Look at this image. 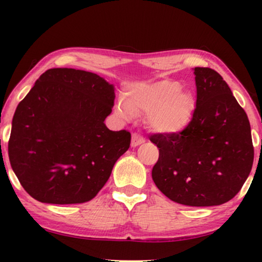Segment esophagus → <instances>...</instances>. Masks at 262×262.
<instances>
[{
  "label": "esophagus",
  "instance_id": "obj_1",
  "mask_svg": "<svg viewBox=\"0 0 262 262\" xmlns=\"http://www.w3.org/2000/svg\"><path fill=\"white\" fill-rule=\"evenodd\" d=\"M145 142V139H144V137H143V136H141L139 134H132V138H131V145L132 146H138V145H141V144H143V143Z\"/></svg>",
  "mask_w": 262,
  "mask_h": 262
}]
</instances>
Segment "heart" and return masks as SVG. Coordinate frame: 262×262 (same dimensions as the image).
I'll list each match as a JSON object with an SVG mask.
<instances>
[{
	"label": "heart",
	"instance_id": "obj_1",
	"mask_svg": "<svg viewBox=\"0 0 262 262\" xmlns=\"http://www.w3.org/2000/svg\"><path fill=\"white\" fill-rule=\"evenodd\" d=\"M119 107L124 117L146 113V124L152 131L166 136L181 134L194 116L196 100L180 82L163 80L141 84L123 95Z\"/></svg>",
	"mask_w": 262,
	"mask_h": 262
}]
</instances>
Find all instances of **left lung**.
<instances>
[{
    "mask_svg": "<svg viewBox=\"0 0 262 262\" xmlns=\"http://www.w3.org/2000/svg\"><path fill=\"white\" fill-rule=\"evenodd\" d=\"M196 108L181 134H155L157 188L175 203L214 206L239 192L252 170L254 148L245 110L216 70L194 68Z\"/></svg>",
    "mask_w": 262,
    "mask_h": 262,
    "instance_id": "obj_1",
    "label": "left lung"
}]
</instances>
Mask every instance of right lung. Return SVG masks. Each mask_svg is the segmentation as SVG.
<instances>
[{
  "label": "right lung",
  "mask_w": 262,
  "mask_h": 262,
  "mask_svg": "<svg viewBox=\"0 0 262 262\" xmlns=\"http://www.w3.org/2000/svg\"><path fill=\"white\" fill-rule=\"evenodd\" d=\"M114 88L84 70L53 68L16 107L8 142L10 166L32 198L82 204L98 194L131 134L111 131Z\"/></svg>",
  "instance_id": "1"
}]
</instances>
